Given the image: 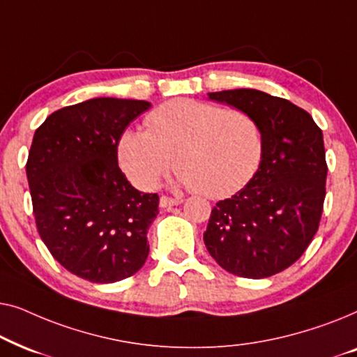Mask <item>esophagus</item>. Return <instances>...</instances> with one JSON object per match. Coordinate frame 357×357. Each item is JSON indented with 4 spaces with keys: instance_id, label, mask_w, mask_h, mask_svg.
Wrapping results in <instances>:
<instances>
[{
    "instance_id": "obj_1",
    "label": "esophagus",
    "mask_w": 357,
    "mask_h": 357,
    "mask_svg": "<svg viewBox=\"0 0 357 357\" xmlns=\"http://www.w3.org/2000/svg\"><path fill=\"white\" fill-rule=\"evenodd\" d=\"M182 203V199L180 198H170V197H160V202H159V204H160V208H164V209H167V208H172V206H178V204Z\"/></svg>"
}]
</instances>
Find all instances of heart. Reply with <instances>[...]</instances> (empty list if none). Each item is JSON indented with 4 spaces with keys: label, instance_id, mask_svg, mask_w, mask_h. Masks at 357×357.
Returning <instances> with one entry per match:
<instances>
[{
    "label": "heart",
    "instance_id": "heart-1",
    "mask_svg": "<svg viewBox=\"0 0 357 357\" xmlns=\"http://www.w3.org/2000/svg\"><path fill=\"white\" fill-rule=\"evenodd\" d=\"M144 130H126L116 146L121 169L151 190L175 167L177 183L208 198H226L255 175L263 153L258 121L242 109L175 99L155 107Z\"/></svg>",
    "mask_w": 357,
    "mask_h": 357
}]
</instances>
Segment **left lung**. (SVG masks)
Returning <instances> with one entry per match:
<instances>
[{"label": "left lung", "instance_id": "left-lung-1", "mask_svg": "<svg viewBox=\"0 0 357 357\" xmlns=\"http://www.w3.org/2000/svg\"><path fill=\"white\" fill-rule=\"evenodd\" d=\"M208 97L258 121L263 153L250 182L213 208L204 245L232 275L273 276L299 260L319 231L328 172L324 135L309 112L266 92L232 89Z\"/></svg>", "mask_w": 357, "mask_h": 357}]
</instances>
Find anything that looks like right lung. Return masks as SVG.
Wrapping results in <instances>:
<instances>
[{
    "label": "right lung",
    "instance_id": "add662e5",
    "mask_svg": "<svg viewBox=\"0 0 357 357\" xmlns=\"http://www.w3.org/2000/svg\"><path fill=\"white\" fill-rule=\"evenodd\" d=\"M149 107L96 97L53 112L33 135L26 172L37 231L53 258L82 280L121 281L148 258L159 197L131 187L116 146Z\"/></svg>",
    "mask_w": 357,
    "mask_h": 357
}]
</instances>
